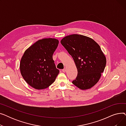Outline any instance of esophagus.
I'll use <instances>...</instances> for the list:
<instances>
[{
  "label": "esophagus",
  "mask_w": 126,
  "mask_h": 126,
  "mask_svg": "<svg viewBox=\"0 0 126 126\" xmlns=\"http://www.w3.org/2000/svg\"><path fill=\"white\" fill-rule=\"evenodd\" d=\"M62 71H63V72H65L66 71V69L65 68H64L63 69H62Z\"/></svg>",
  "instance_id": "obj_1"
}]
</instances>
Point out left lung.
Returning <instances> with one entry per match:
<instances>
[{
    "label": "left lung",
    "mask_w": 126,
    "mask_h": 126,
    "mask_svg": "<svg viewBox=\"0 0 126 126\" xmlns=\"http://www.w3.org/2000/svg\"><path fill=\"white\" fill-rule=\"evenodd\" d=\"M61 43L73 58L78 70L72 84L81 90L94 86L106 64V58L100 45L92 38L78 34L64 37Z\"/></svg>",
    "instance_id": "left-lung-1"
}]
</instances>
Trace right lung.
<instances>
[{"label":"right lung","instance_id":"1","mask_svg":"<svg viewBox=\"0 0 126 126\" xmlns=\"http://www.w3.org/2000/svg\"><path fill=\"white\" fill-rule=\"evenodd\" d=\"M59 44L55 38L39 40L26 49L20 62V70L24 80L36 89L48 87L59 73L52 55Z\"/></svg>","mask_w":126,"mask_h":126}]
</instances>
